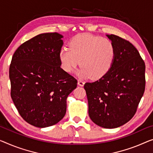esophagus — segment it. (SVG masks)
Listing matches in <instances>:
<instances>
[{
	"label": "esophagus",
	"instance_id": "obj_1",
	"mask_svg": "<svg viewBox=\"0 0 153 153\" xmlns=\"http://www.w3.org/2000/svg\"><path fill=\"white\" fill-rule=\"evenodd\" d=\"M77 84H78L79 86H83L84 85V82L83 81H82V80H79L77 81Z\"/></svg>",
	"mask_w": 153,
	"mask_h": 153
}]
</instances>
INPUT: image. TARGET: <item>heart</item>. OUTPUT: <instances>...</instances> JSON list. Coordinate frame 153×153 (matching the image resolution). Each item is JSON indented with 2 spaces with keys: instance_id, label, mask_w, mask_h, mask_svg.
I'll list each match as a JSON object with an SVG mask.
<instances>
[{
  "instance_id": "obj_1",
  "label": "heart",
  "mask_w": 153,
  "mask_h": 153,
  "mask_svg": "<svg viewBox=\"0 0 153 153\" xmlns=\"http://www.w3.org/2000/svg\"><path fill=\"white\" fill-rule=\"evenodd\" d=\"M69 49L64 47L59 53L61 67L71 73L79 65L80 77L88 76L100 79L111 70L115 58V47L110 40L88 33L78 34L69 42Z\"/></svg>"
}]
</instances>
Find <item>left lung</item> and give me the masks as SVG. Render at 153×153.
Returning a JSON list of instances; mask_svg holds the SVG:
<instances>
[{
  "instance_id": "left-lung-1",
  "label": "left lung",
  "mask_w": 153,
  "mask_h": 153,
  "mask_svg": "<svg viewBox=\"0 0 153 153\" xmlns=\"http://www.w3.org/2000/svg\"><path fill=\"white\" fill-rule=\"evenodd\" d=\"M115 47L111 70L94 82L84 86L88 115L97 126L115 128L132 119L145 91L146 66L137 49L129 41L106 35Z\"/></svg>"
}]
</instances>
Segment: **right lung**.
<instances>
[{"mask_svg":"<svg viewBox=\"0 0 153 153\" xmlns=\"http://www.w3.org/2000/svg\"><path fill=\"white\" fill-rule=\"evenodd\" d=\"M62 38L56 32L39 34L20 45L11 59V99L24 120L36 127L60 122L68 95L77 87V79L60 68Z\"/></svg>","mask_w":153,"mask_h":153,"instance_id":"add662e5","label":"right lung"}]
</instances>
